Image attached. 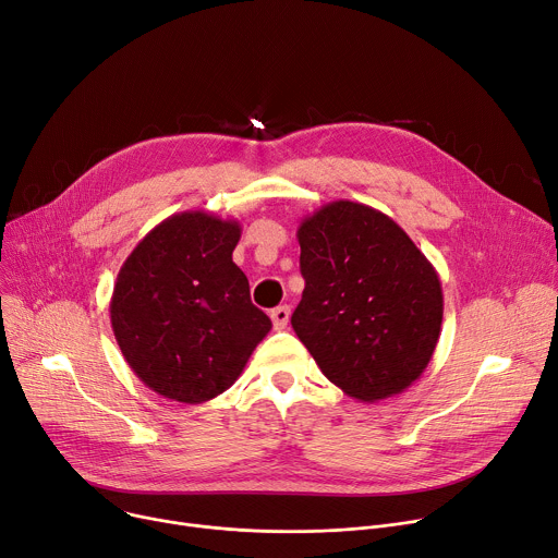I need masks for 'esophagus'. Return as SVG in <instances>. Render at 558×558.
Instances as JSON below:
<instances>
[{"mask_svg":"<svg viewBox=\"0 0 558 558\" xmlns=\"http://www.w3.org/2000/svg\"><path fill=\"white\" fill-rule=\"evenodd\" d=\"M289 316H291V310L287 305H280L271 312V320H274V327L276 329H284L287 323H289Z\"/></svg>","mask_w":558,"mask_h":558,"instance_id":"esophagus-1","label":"esophagus"}]
</instances>
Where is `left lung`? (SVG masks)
<instances>
[{"label": "left lung", "instance_id": "1", "mask_svg": "<svg viewBox=\"0 0 558 558\" xmlns=\"http://www.w3.org/2000/svg\"><path fill=\"white\" fill-rule=\"evenodd\" d=\"M303 301L291 316L320 373L359 401L403 392L441 331L435 267L381 210L339 199L299 227Z\"/></svg>", "mask_w": 558, "mask_h": 558}]
</instances>
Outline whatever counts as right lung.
Wrapping results in <instances>:
<instances>
[{
	"mask_svg": "<svg viewBox=\"0 0 558 558\" xmlns=\"http://www.w3.org/2000/svg\"><path fill=\"white\" fill-rule=\"evenodd\" d=\"M240 221L170 215L123 263L109 316L132 373L157 395L204 403L229 390L269 329L233 263Z\"/></svg>",
	"mask_w": 558,
	"mask_h": 558,
	"instance_id": "1",
	"label": "right lung"
}]
</instances>
